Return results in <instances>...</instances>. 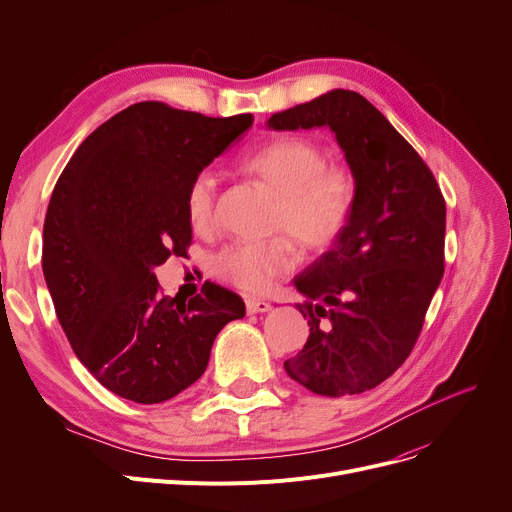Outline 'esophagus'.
<instances>
[{
	"mask_svg": "<svg viewBox=\"0 0 512 512\" xmlns=\"http://www.w3.org/2000/svg\"><path fill=\"white\" fill-rule=\"evenodd\" d=\"M270 309H272V305L261 301V299H247V311L249 313H267Z\"/></svg>",
	"mask_w": 512,
	"mask_h": 512,
	"instance_id": "obj_1",
	"label": "esophagus"
}]
</instances>
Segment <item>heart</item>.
I'll return each mask as SVG.
<instances>
[{"instance_id":"obj_1","label":"heart","mask_w":512,"mask_h":512,"mask_svg":"<svg viewBox=\"0 0 512 512\" xmlns=\"http://www.w3.org/2000/svg\"><path fill=\"white\" fill-rule=\"evenodd\" d=\"M247 172L278 193L272 224L284 228L299 245L324 249L340 236L355 201V180L348 168L328 164L317 143L303 137L267 141L242 161ZM218 178L209 170L195 174L186 191V215L195 230L213 224ZM297 251L286 236L236 240L213 257V267L228 282L261 290L272 278L290 272Z\"/></svg>"}]
</instances>
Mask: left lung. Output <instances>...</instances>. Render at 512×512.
<instances>
[{
    "label": "left lung",
    "mask_w": 512,
    "mask_h": 512,
    "mask_svg": "<svg viewBox=\"0 0 512 512\" xmlns=\"http://www.w3.org/2000/svg\"><path fill=\"white\" fill-rule=\"evenodd\" d=\"M265 126L330 128L351 168L344 230L292 280L311 330L284 369L315 394H361L405 363L423 328L444 274V197L417 151L355 91L332 89Z\"/></svg>",
    "instance_id": "8db88e82"
}]
</instances>
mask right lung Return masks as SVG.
<instances>
[{"label":"right lung","mask_w":512,"mask_h":512,"mask_svg":"<svg viewBox=\"0 0 512 512\" xmlns=\"http://www.w3.org/2000/svg\"><path fill=\"white\" fill-rule=\"evenodd\" d=\"M253 124L159 101L134 103L80 143L43 226V276L66 338L93 378L141 405L195 384L211 346L245 317L238 294L205 282L188 303L164 297L155 267L186 255V191Z\"/></svg>","instance_id":"add662e5"}]
</instances>
